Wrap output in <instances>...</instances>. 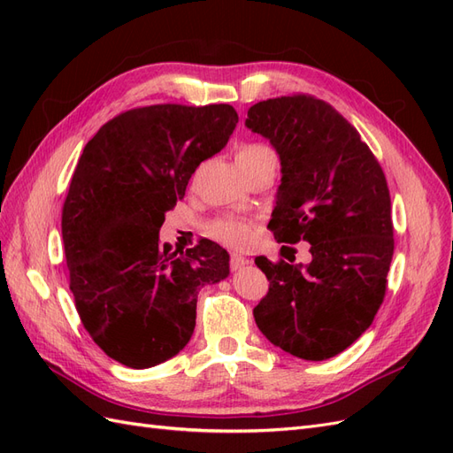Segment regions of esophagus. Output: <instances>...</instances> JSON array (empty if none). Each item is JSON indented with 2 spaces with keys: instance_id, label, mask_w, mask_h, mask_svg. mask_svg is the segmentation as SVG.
<instances>
[{
  "instance_id": "34e87169",
  "label": "esophagus",
  "mask_w": 453,
  "mask_h": 453,
  "mask_svg": "<svg viewBox=\"0 0 453 453\" xmlns=\"http://www.w3.org/2000/svg\"><path fill=\"white\" fill-rule=\"evenodd\" d=\"M245 265H250V260L245 258V257H242V255H238V253H232V255H230V268H232V270H240V268L245 266Z\"/></svg>"
}]
</instances>
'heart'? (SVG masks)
Listing matches in <instances>:
<instances>
[{"label": "heart", "mask_w": 453, "mask_h": 453, "mask_svg": "<svg viewBox=\"0 0 453 453\" xmlns=\"http://www.w3.org/2000/svg\"><path fill=\"white\" fill-rule=\"evenodd\" d=\"M268 157L276 155L268 145L263 143H243L236 150V160L240 166ZM210 234L215 240L230 245V248H242L251 238V225L248 221H242V219H221V221H215L210 226Z\"/></svg>", "instance_id": "b5f03b06"}]
</instances>
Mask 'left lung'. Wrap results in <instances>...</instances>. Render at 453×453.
Wrapping results in <instances>:
<instances>
[{"mask_svg":"<svg viewBox=\"0 0 453 453\" xmlns=\"http://www.w3.org/2000/svg\"><path fill=\"white\" fill-rule=\"evenodd\" d=\"M245 127L281 160L268 228L278 242H310L311 253L306 266L255 258L270 281L257 326L295 357L331 359L372 325L386 296L395 248L386 175L359 132L310 94L251 105Z\"/></svg>","mask_w":453,"mask_h":453,"instance_id":"left-lung-1","label":"left lung"}]
</instances>
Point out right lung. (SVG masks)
<instances>
[{
    "label": "right lung",
    "mask_w": 453,
    "mask_h": 453,
    "mask_svg": "<svg viewBox=\"0 0 453 453\" xmlns=\"http://www.w3.org/2000/svg\"><path fill=\"white\" fill-rule=\"evenodd\" d=\"M238 122L228 104L135 107L85 145L62 208L70 289L87 333L130 368L172 359L195 333L200 287L228 276V253L203 240L158 242L164 213Z\"/></svg>",
    "instance_id": "add662e5"
}]
</instances>
